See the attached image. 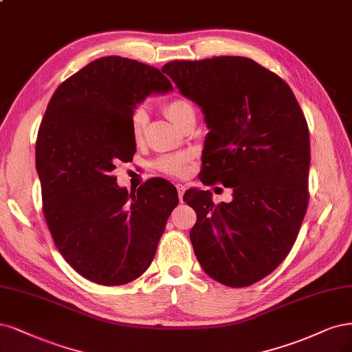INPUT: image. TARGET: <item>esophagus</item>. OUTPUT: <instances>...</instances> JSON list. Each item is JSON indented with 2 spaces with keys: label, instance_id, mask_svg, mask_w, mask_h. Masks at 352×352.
<instances>
[{
  "label": "esophagus",
  "instance_id": "obj_1",
  "mask_svg": "<svg viewBox=\"0 0 352 352\" xmlns=\"http://www.w3.org/2000/svg\"><path fill=\"white\" fill-rule=\"evenodd\" d=\"M176 189H177V197H179V199L182 201L184 199V193H185V186L182 185V184H177L176 185Z\"/></svg>",
  "mask_w": 352,
  "mask_h": 352
}]
</instances>
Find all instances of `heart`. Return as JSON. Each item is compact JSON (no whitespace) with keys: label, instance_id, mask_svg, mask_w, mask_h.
Segmentation results:
<instances>
[{"label":"heart","instance_id":"b5f03b06","mask_svg":"<svg viewBox=\"0 0 352 352\" xmlns=\"http://www.w3.org/2000/svg\"><path fill=\"white\" fill-rule=\"evenodd\" d=\"M193 112L192 104L185 100V99H173L166 104V113L170 118L172 122L177 125L182 119H184L186 115ZM147 111L144 107L135 109L134 115L131 118V131L132 135H134L137 140L141 138L145 125H147ZM186 162V155L184 154H175V155H167L163 157V159L159 162V168L166 173L170 175H179L184 170V164Z\"/></svg>","mask_w":352,"mask_h":352}]
</instances>
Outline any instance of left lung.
Wrapping results in <instances>:
<instances>
[{
    "mask_svg": "<svg viewBox=\"0 0 352 352\" xmlns=\"http://www.w3.org/2000/svg\"><path fill=\"white\" fill-rule=\"evenodd\" d=\"M162 71L195 103L210 132L202 184L232 188V202L188 189L197 211L189 237L202 270L228 287L270 275L297 239L309 193L310 141L288 84L245 56L173 60Z\"/></svg>",
    "mask_w": 352,
    "mask_h": 352,
    "instance_id": "left-lung-1",
    "label": "left lung"
}]
</instances>
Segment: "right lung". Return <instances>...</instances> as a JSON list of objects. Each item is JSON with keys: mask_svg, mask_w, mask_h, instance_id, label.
<instances>
[{"mask_svg": "<svg viewBox=\"0 0 352 352\" xmlns=\"http://www.w3.org/2000/svg\"><path fill=\"white\" fill-rule=\"evenodd\" d=\"M172 90L160 69L103 56L60 84L46 107L36 141L45 220L64 259L96 284L122 285L147 271L179 204L164 179L128 193L113 176L137 151V104Z\"/></svg>", "mask_w": 352, "mask_h": 352, "instance_id": "add662e5", "label": "right lung"}]
</instances>
